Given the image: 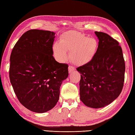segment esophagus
<instances>
[{
    "mask_svg": "<svg viewBox=\"0 0 135 135\" xmlns=\"http://www.w3.org/2000/svg\"><path fill=\"white\" fill-rule=\"evenodd\" d=\"M75 70V68H74V67H73V66L70 65L69 67H68V72H69V73H70V74L73 73L74 72V71Z\"/></svg>",
    "mask_w": 135,
    "mask_h": 135,
    "instance_id": "1",
    "label": "esophagus"
}]
</instances>
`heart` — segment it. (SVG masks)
I'll list each match as a JSON object with an SVG mask.
<instances>
[{
	"label": "heart",
	"instance_id": "b5f03b06",
	"mask_svg": "<svg viewBox=\"0 0 135 135\" xmlns=\"http://www.w3.org/2000/svg\"><path fill=\"white\" fill-rule=\"evenodd\" d=\"M99 43L96 38L89 37L80 32L70 31L63 34L59 43L52 46L55 59L63 63L68 58L67 52H70V58L75 65L82 66L91 62L95 57L98 49Z\"/></svg>",
	"mask_w": 135,
	"mask_h": 135
}]
</instances>
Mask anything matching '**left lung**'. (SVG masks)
Returning a JSON list of instances; mask_svg holds the SVG:
<instances>
[{"label": "left lung", "mask_w": 135, "mask_h": 135, "mask_svg": "<svg viewBox=\"0 0 135 135\" xmlns=\"http://www.w3.org/2000/svg\"><path fill=\"white\" fill-rule=\"evenodd\" d=\"M99 46L95 57L76 68L81 74L80 99L98 109L109 105L119 95L125 80V65L119 43L108 34L95 31Z\"/></svg>", "instance_id": "8db88e82"}]
</instances>
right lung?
<instances>
[{
    "label": "right lung",
    "mask_w": 135,
    "mask_h": 135,
    "mask_svg": "<svg viewBox=\"0 0 135 135\" xmlns=\"http://www.w3.org/2000/svg\"><path fill=\"white\" fill-rule=\"evenodd\" d=\"M55 33L30 30L18 39L10 58L9 77L24 107L36 113L52 109L60 88L68 76V66L55 61L52 51Z\"/></svg>",
    "instance_id": "add662e5"
}]
</instances>
